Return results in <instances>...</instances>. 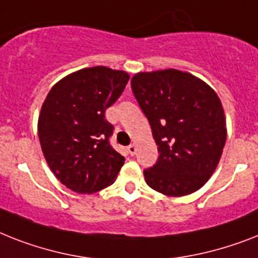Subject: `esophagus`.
<instances>
[{
  "label": "esophagus",
  "mask_w": 258,
  "mask_h": 258,
  "mask_svg": "<svg viewBox=\"0 0 258 258\" xmlns=\"http://www.w3.org/2000/svg\"><path fill=\"white\" fill-rule=\"evenodd\" d=\"M127 151H128V154L131 155V156H134V155L136 154V146H135V144H131V146H128V147H127Z\"/></svg>",
  "instance_id": "obj_1"
}]
</instances>
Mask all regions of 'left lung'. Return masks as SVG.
Here are the masks:
<instances>
[{
  "mask_svg": "<svg viewBox=\"0 0 258 258\" xmlns=\"http://www.w3.org/2000/svg\"><path fill=\"white\" fill-rule=\"evenodd\" d=\"M131 89L158 146L146 183L165 196H185L215 172L227 140L223 104L215 90L185 71L138 73Z\"/></svg>",
  "mask_w": 258,
  "mask_h": 258,
  "instance_id": "left-lung-1",
  "label": "left lung"
}]
</instances>
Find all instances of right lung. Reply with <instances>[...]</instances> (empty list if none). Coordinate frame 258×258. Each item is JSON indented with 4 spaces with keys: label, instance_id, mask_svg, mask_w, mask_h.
Wrapping results in <instances>:
<instances>
[{
    "label": "right lung",
    "instance_id": "obj_1",
    "mask_svg": "<svg viewBox=\"0 0 258 258\" xmlns=\"http://www.w3.org/2000/svg\"><path fill=\"white\" fill-rule=\"evenodd\" d=\"M130 75L106 66L82 69L56 82L42 104L38 136L50 169L77 194L114 183L124 158L110 146L104 112L122 95Z\"/></svg>",
    "mask_w": 258,
    "mask_h": 258
}]
</instances>
